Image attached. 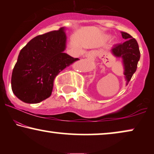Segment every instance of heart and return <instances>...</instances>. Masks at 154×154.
Listing matches in <instances>:
<instances>
[{
    "mask_svg": "<svg viewBox=\"0 0 154 154\" xmlns=\"http://www.w3.org/2000/svg\"><path fill=\"white\" fill-rule=\"evenodd\" d=\"M109 38H110V36H109Z\"/></svg>",
    "mask_w": 154,
    "mask_h": 154,
    "instance_id": "1",
    "label": "heart"
}]
</instances>
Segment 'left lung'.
<instances>
[{
	"mask_svg": "<svg viewBox=\"0 0 154 154\" xmlns=\"http://www.w3.org/2000/svg\"><path fill=\"white\" fill-rule=\"evenodd\" d=\"M121 33L122 37L126 41L123 43L113 46L111 49V53L115 57L121 59L125 84L128 85L132 75L136 71L137 63L140 58V52L135 39L129 33L123 31Z\"/></svg>",
	"mask_w": 154,
	"mask_h": 154,
	"instance_id": "8db88e82",
	"label": "left lung"
}]
</instances>
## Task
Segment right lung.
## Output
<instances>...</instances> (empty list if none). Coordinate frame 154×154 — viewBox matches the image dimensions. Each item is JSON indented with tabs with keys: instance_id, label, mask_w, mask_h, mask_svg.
<instances>
[{
	"instance_id": "right-lung-1",
	"label": "right lung",
	"mask_w": 154,
	"mask_h": 154,
	"mask_svg": "<svg viewBox=\"0 0 154 154\" xmlns=\"http://www.w3.org/2000/svg\"><path fill=\"white\" fill-rule=\"evenodd\" d=\"M66 27L38 35L19 54L12 71L11 86L22 102L36 104L51 95L54 78L79 58L65 53Z\"/></svg>"
}]
</instances>
